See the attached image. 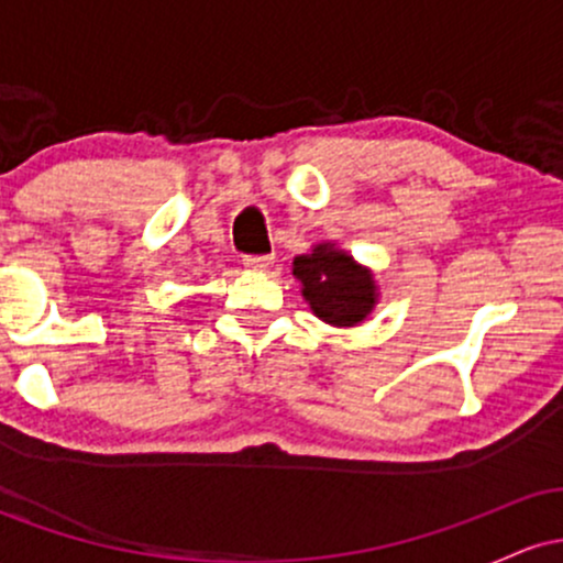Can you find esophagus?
<instances>
[{"label": "esophagus", "instance_id": "34e87169", "mask_svg": "<svg viewBox=\"0 0 563 563\" xmlns=\"http://www.w3.org/2000/svg\"><path fill=\"white\" fill-rule=\"evenodd\" d=\"M243 267H245V269H254V273H262V269L273 267V256H267V254H262V256H245Z\"/></svg>", "mask_w": 563, "mask_h": 563}]
</instances>
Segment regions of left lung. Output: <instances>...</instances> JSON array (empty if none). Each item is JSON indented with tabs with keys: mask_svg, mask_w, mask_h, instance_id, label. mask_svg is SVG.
Instances as JSON below:
<instances>
[{
	"mask_svg": "<svg viewBox=\"0 0 563 563\" xmlns=\"http://www.w3.org/2000/svg\"><path fill=\"white\" fill-rule=\"evenodd\" d=\"M294 275L312 312L331 325H357L376 303V283L344 251L318 245L312 254L296 256Z\"/></svg>",
	"mask_w": 563,
	"mask_h": 563,
	"instance_id": "obj_1",
	"label": "left lung"
}]
</instances>
